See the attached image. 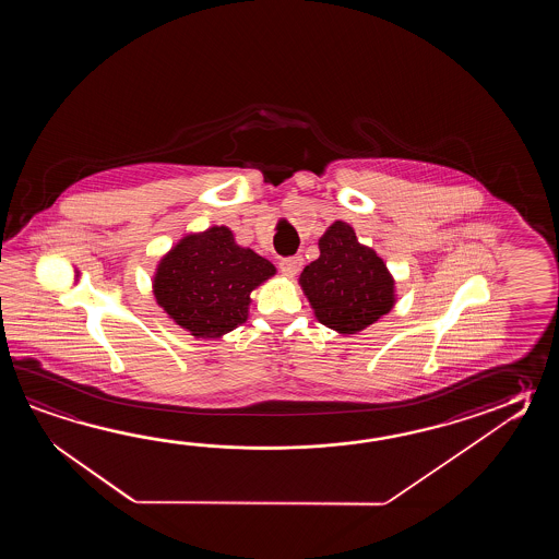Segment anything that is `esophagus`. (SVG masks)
I'll return each mask as SVG.
<instances>
[{
  "label": "esophagus",
  "mask_w": 559,
  "mask_h": 559,
  "mask_svg": "<svg viewBox=\"0 0 559 559\" xmlns=\"http://www.w3.org/2000/svg\"><path fill=\"white\" fill-rule=\"evenodd\" d=\"M301 265H304V258H301V255H292V258H284V260L280 262V272H282V274H284L285 277H294V275L299 274Z\"/></svg>",
  "instance_id": "esophagus-1"
}]
</instances>
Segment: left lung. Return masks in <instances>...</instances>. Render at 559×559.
<instances>
[{"label": "left lung", "instance_id": "8db88e82", "mask_svg": "<svg viewBox=\"0 0 559 559\" xmlns=\"http://www.w3.org/2000/svg\"><path fill=\"white\" fill-rule=\"evenodd\" d=\"M318 246L320 258L304 267L299 285L320 323L349 335L393 308L392 274L376 251L357 241L354 227L333 222Z\"/></svg>", "mask_w": 559, "mask_h": 559}]
</instances>
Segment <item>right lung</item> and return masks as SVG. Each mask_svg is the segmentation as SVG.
Here are the masks:
<instances>
[{"label": "right lung", "instance_id": "right-lung-1", "mask_svg": "<svg viewBox=\"0 0 559 559\" xmlns=\"http://www.w3.org/2000/svg\"><path fill=\"white\" fill-rule=\"evenodd\" d=\"M274 274L229 227L214 226L179 239L157 263L155 301L193 337L215 340L248 320L251 292Z\"/></svg>", "mask_w": 559, "mask_h": 559}]
</instances>
